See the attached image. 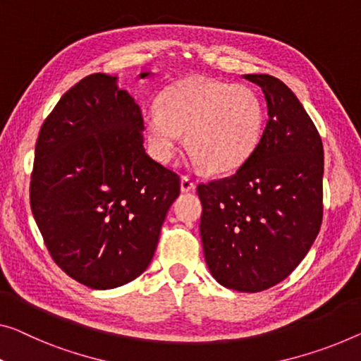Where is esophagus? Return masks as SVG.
I'll return each instance as SVG.
<instances>
[{"label":"esophagus","mask_w":361,"mask_h":361,"mask_svg":"<svg viewBox=\"0 0 361 361\" xmlns=\"http://www.w3.org/2000/svg\"><path fill=\"white\" fill-rule=\"evenodd\" d=\"M196 190V185H195V181H192L190 176H186V175H183L181 176V191L183 192H188V191H195Z\"/></svg>","instance_id":"34e87169"}]
</instances>
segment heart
<instances>
[{
    "label": "heart",
    "instance_id": "1",
    "mask_svg": "<svg viewBox=\"0 0 361 361\" xmlns=\"http://www.w3.org/2000/svg\"><path fill=\"white\" fill-rule=\"evenodd\" d=\"M264 125L266 109L256 90L201 76L173 84L160 106L144 111L150 152L159 162L175 157L185 133L192 162L209 173H230L248 162Z\"/></svg>",
    "mask_w": 361,
    "mask_h": 361
}]
</instances>
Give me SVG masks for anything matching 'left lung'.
Returning a JSON list of instances; mask_svg holds the SVG:
<instances>
[{
	"label": "left lung",
	"mask_w": 361,
	"mask_h": 361,
	"mask_svg": "<svg viewBox=\"0 0 361 361\" xmlns=\"http://www.w3.org/2000/svg\"><path fill=\"white\" fill-rule=\"evenodd\" d=\"M259 85L269 120L259 147L222 180L197 185L201 240L212 277L256 293L287 279L310 251L322 222L324 150L303 105L277 78Z\"/></svg>",
	"instance_id": "left-lung-1"
}]
</instances>
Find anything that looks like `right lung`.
I'll list each match as a JSON object with an SVG mask.
<instances>
[{
	"instance_id": "1",
	"label": "right lung",
	"mask_w": 361,
	"mask_h": 361,
	"mask_svg": "<svg viewBox=\"0 0 361 361\" xmlns=\"http://www.w3.org/2000/svg\"><path fill=\"white\" fill-rule=\"evenodd\" d=\"M142 131L139 105L104 73L69 89L40 128L32 214L53 261L90 288L146 271L180 195V176L149 157Z\"/></svg>"
}]
</instances>
